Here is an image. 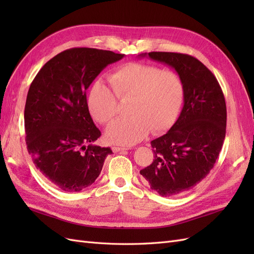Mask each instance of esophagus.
<instances>
[{
    "label": "esophagus",
    "mask_w": 254,
    "mask_h": 254,
    "mask_svg": "<svg viewBox=\"0 0 254 254\" xmlns=\"http://www.w3.org/2000/svg\"><path fill=\"white\" fill-rule=\"evenodd\" d=\"M111 149L113 150V152H119V151H123V150H127V148H125V147H119V146H112Z\"/></svg>",
    "instance_id": "1"
}]
</instances>
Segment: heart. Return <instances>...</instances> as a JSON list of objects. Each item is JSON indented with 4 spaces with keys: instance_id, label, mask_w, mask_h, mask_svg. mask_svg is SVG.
<instances>
[{
    "instance_id": "b5f03b06",
    "label": "heart",
    "mask_w": 254,
    "mask_h": 254,
    "mask_svg": "<svg viewBox=\"0 0 254 254\" xmlns=\"http://www.w3.org/2000/svg\"><path fill=\"white\" fill-rule=\"evenodd\" d=\"M111 87L101 80L91 84L87 96L92 117L101 124L109 123L118 113V98H131L127 119L112 122L106 139L113 144L132 145L142 141L150 130L166 132L178 120L186 89L179 73L160 66L129 63L117 68L109 77Z\"/></svg>"
}]
</instances>
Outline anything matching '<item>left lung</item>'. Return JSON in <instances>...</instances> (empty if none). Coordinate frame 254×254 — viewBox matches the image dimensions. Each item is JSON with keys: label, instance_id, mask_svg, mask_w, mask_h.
<instances>
[{"label": "left lung", "instance_id": "1", "mask_svg": "<svg viewBox=\"0 0 254 254\" xmlns=\"http://www.w3.org/2000/svg\"><path fill=\"white\" fill-rule=\"evenodd\" d=\"M148 56L174 67L186 89L180 117L166 134L150 142L155 159L140 171L151 190L175 196L193 189L214 167L226 136V101L216 77L197 58L170 52Z\"/></svg>", "mask_w": 254, "mask_h": 254}]
</instances>
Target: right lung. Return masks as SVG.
Masks as SVG:
<instances>
[{"label": "right lung", "mask_w": 254, "mask_h": 254, "mask_svg": "<svg viewBox=\"0 0 254 254\" xmlns=\"http://www.w3.org/2000/svg\"><path fill=\"white\" fill-rule=\"evenodd\" d=\"M124 56L90 48L65 50L49 60L30 84L24 110L27 150L38 170L61 190L91 186L112 153L110 147L92 144L102 133L90 115L86 90L107 65Z\"/></svg>", "instance_id": "obj_1"}]
</instances>
